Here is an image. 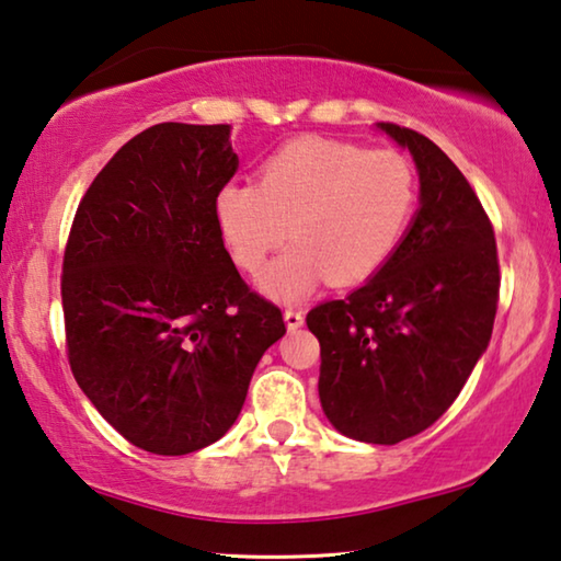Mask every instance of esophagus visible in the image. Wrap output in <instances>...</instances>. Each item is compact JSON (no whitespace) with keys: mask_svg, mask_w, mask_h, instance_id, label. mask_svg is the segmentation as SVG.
I'll use <instances>...</instances> for the list:
<instances>
[{"mask_svg":"<svg viewBox=\"0 0 561 561\" xmlns=\"http://www.w3.org/2000/svg\"><path fill=\"white\" fill-rule=\"evenodd\" d=\"M284 321H287L289 331H297L299 327H304V311L301 309H287V311H284Z\"/></svg>","mask_w":561,"mask_h":561,"instance_id":"esophagus-1","label":"esophagus"}]
</instances>
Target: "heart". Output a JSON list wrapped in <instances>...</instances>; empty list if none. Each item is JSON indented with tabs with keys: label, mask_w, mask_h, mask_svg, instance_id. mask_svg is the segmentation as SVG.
<instances>
[{
	"label": "heart",
	"mask_w": 561,
	"mask_h": 561,
	"mask_svg": "<svg viewBox=\"0 0 561 561\" xmlns=\"http://www.w3.org/2000/svg\"><path fill=\"white\" fill-rule=\"evenodd\" d=\"M417 201L415 170L396 150L346 140L297 138L264 160L257 185L230 180L215 195V220L234 264L260 272L274 299L297 301L329 279L358 284L383 267L403 242Z\"/></svg>",
	"instance_id": "1"
}]
</instances>
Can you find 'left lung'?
I'll list each match as a JSON object with an SVG mask.
<instances>
[{"label": "left lung", "instance_id": "obj_1", "mask_svg": "<svg viewBox=\"0 0 561 561\" xmlns=\"http://www.w3.org/2000/svg\"><path fill=\"white\" fill-rule=\"evenodd\" d=\"M421 207L393 257L346 299L307 314L319 339L321 408L346 438L396 445L448 411L485 354L500 297L495 232L458 165L411 128Z\"/></svg>", "mask_w": 561, "mask_h": 561}]
</instances>
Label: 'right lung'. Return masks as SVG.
Masks as SVG:
<instances>
[{
    "label": "right lung",
    "instance_id": "right-lung-1",
    "mask_svg": "<svg viewBox=\"0 0 561 561\" xmlns=\"http://www.w3.org/2000/svg\"><path fill=\"white\" fill-rule=\"evenodd\" d=\"M230 126L158 123L93 178L64 252L76 383L123 438L187 455L232 428L279 307L247 287L215 220Z\"/></svg>",
    "mask_w": 561,
    "mask_h": 561
}]
</instances>
